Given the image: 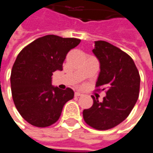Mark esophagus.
Instances as JSON below:
<instances>
[{"mask_svg":"<svg viewBox=\"0 0 153 153\" xmlns=\"http://www.w3.org/2000/svg\"><path fill=\"white\" fill-rule=\"evenodd\" d=\"M74 95H75V97H80V96H82V94H81L80 92H78V91L75 92V94H74Z\"/></svg>","mask_w":153,"mask_h":153,"instance_id":"obj_1","label":"esophagus"}]
</instances>
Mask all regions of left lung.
<instances>
[{"mask_svg": "<svg viewBox=\"0 0 153 153\" xmlns=\"http://www.w3.org/2000/svg\"><path fill=\"white\" fill-rule=\"evenodd\" d=\"M100 63L96 86L104 87L106 96L83 111V119L90 127L107 130L121 123L129 115L139 97L140 75L133 59L124 51L105 42H95L92 50Z\"/></svg>", "mask_w": 153, "mask_h": 153, "instance_id": "8db88e82", "label": "left lung"}]
</instances>
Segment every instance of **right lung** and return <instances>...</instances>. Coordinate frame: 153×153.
I'll return each instance as SVG.
<instances>
[{
    "mask_svg": "<svg viewBox=\"0 0 153 153\" xmlns=\"http://www.w3.org/2000/svg\"><path fill=\"white\" fill-rule=\"evenodd\" d=\"M76 38L49 34L31 42L16 56L10 75L12 98L20 115L31 125L45 128L56 122L74 92L51 84L53 73L63 70L67 53L79 45Z\"/></svg>",
    "mask_w": 153,
    "mask_h": 153,
    "instance_id": "right-lung-1",
    "label": "right lung"
}]
</instances>
